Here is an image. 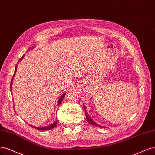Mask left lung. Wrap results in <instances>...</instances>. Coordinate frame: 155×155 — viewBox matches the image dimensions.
Listing matches in <instances>:
<instances>
[{
	"label": "left lung",
	"instance_id": "1",
	"mask_svg": "<svg viewBox=\"0 0 155 155\" xmlns=\"http://www.w3.org/2000/svg\"><path fill=\"white\" fill-rule=\"evenodd\" d=\"M84 109H85V111H86V120H87V122L90 124L91 125H93V126H98V127H103V126H100V125H98L97 123H95L94 122L93 120L90 118V117H89L88 114H87V113H86V107H85L84 106Z\"/></svg>",
	"mask_w": 155,
	"mask_h": 155
}]
</instances>
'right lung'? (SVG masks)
<instances>
[{"label": "right lung", "instance_id": "1", "mask_svg": "<svg viewBox=\"0 0 155 155\" xmlns=\"http://www.w3.org/2000/svg\"><path fill=\"white\" fill-rule=\"evenodd\" d=\"M23 57H24V56H22V57L19 60V61L18 62H20L21 61V60L23 58ZM16 71H17V66H16V68H15V72H14V74H13V77H14V76H15V73H16ZM13 78H12V82H11V86H10V87L12 88V81H13ZM65 95H66V93H64L61 96V98H59V100H58V105L59 106L60 104H61V103L62 102V100H63V98H64V97H65ZM57 120L56 121H54L53 123H52V124H51L50 125H49V126H45V127H35V126H31V127H34V128H35V129H38V130H42V131H47V130H50V129H53V128H54V127H55L56 126H57Z\"/></svg>", "mask_w": 155, "mask_h": 155}]
</instances>
